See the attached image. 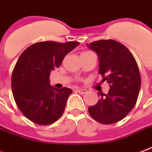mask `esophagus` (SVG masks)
<instances>
[{"label":"esophagus","instance_id":"obj_1","mask_svg":"<svg viewBox=\"0 0 152 152\" xmlns=\"http://www.w3.org/2000/svg\"><path fill=\"white\" fill-rule=\"evenodd\" d=\"M76 91H77V92H79L80 94H85V93H87V91H88L86 89H80V88L76 89Z\"/></svg>","mask_w":152,"mask_h":152}]
</instances>
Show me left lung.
<instances>
[{
    "mask_svg": "<svg viewBox=\"0 0 152 152\" xmlns=\"http://www.w3.org/2000/svg\"><path fill=\"white\" fill-rule=\"evenodd\" d=\"M99 58V73L109 84L107 95L101 94L96 105L88 107L89 114L104 124L123 120L137 101L141 79L137 63L124 45L113 40H100L87 44Z\"/></svg>",
    "mask_w": 152,
    "mask_h": 152,
    "instance_id": "left-lung-1",
    "label": "left lung"
}]
</instances>
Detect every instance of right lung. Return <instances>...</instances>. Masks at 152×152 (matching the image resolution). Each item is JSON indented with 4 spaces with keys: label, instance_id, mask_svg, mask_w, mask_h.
<instances>
[{
    "label": "right lung",
    "instance_id": "right-lung-1",
    "mask_svg": "<svg viewBox=\"0 0 152 152\" xmlns=\"http://www.w3.org/2000/svg\"><path fill=\"white\" fill-rule=\"evenodd\" d=\"M79 42L42 41L26 48L12 74V90L17 107L33 123L48 125L63 115L72 89L50 85L51 71L60 67Z\"/></svg>",
    "mask_w": 152,
    "mask_h": 152
}]
</instances>
